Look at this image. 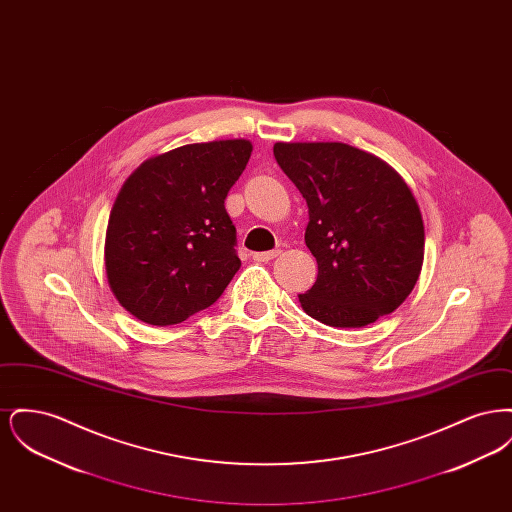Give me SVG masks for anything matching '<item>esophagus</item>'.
<instances>
[{"mask_svg":"<svg viewBox=\"0 0 512 512\" xmlns=\"http://www.w3.org/2000/svg\"><path fill=\"white\" fill-rule=\"evenodd\" d=\"M278 255H280V249H272V251H265V253H253V261L268 263V261H272Z\"/></svg>","mask_w":512,"mask_h":512,"instance_id":"esophagus-1","label":"esophagus"}]
</instances>
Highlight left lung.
<instances>
[{"label": "left lung", "instance_id": "left-lung-1", "mask_svg": "<svg viewBox=\"0 0 512 512\" xmlns=\"http://www.w3.org/2000/svg\"><path fill=\"white\" fill-rule=\"evenodd\" d=\"M276 163L309 207L305 244L317 282L299 295L309 317L363 328L413 292L424 224L411 188L388 163L340 142L274 144Z\"/></svg>", "mask_w": 512, "mask_h": 512}]
</instances>
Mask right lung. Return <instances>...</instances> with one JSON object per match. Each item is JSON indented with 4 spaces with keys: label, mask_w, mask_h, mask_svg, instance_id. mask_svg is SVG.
Returning <instances> with one entry per match:
<instances>
[{
    "label": "right lung",
    "mask_w": 512,
    "mask_h": 512,
    "mask_svg": "<svg viewBox=\"0 0 512 512\" xmlns=\"http://www.w3.org/2000/svg\"><path fill=\"white\" fill-rule=\"evenodd\" d=\"M253 146L220 140L146 161L113 205L105 270L122 307L153 326L211 307L242 267L224 199Z\"/></svg>",
    "instance_id": "add662e5"
}]
</instances>
